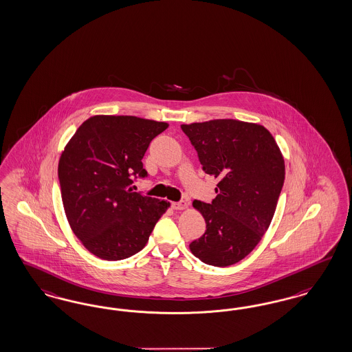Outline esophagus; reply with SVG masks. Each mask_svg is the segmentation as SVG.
I'll return each instance as SVG.
<instances>
[{
	"label": "esophagus",
	"instance_id": "esophagus-1",
	"mask_svg": "<svg viewBox=\"0 0 352 352\" xmlns=\"http://www.w3.org/2000/svg\"><path fill=\"white\" fill-rule=\"evenodd\" d=\"M171 206H173V209H175V210H183V209H186L188 204L186 203V201H174V203H171Z\"/></svg>",
	"mask_w": 352,
	"mask_h": 352
}]
</instances>
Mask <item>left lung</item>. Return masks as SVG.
<instances>
[{
    "label": "left lung",
    "instance_id": "1",
    "mask_svg": "<svg viewBox=\"0 0 352 352\" xmlns=\"http://www.w3.org/2000/svg\"><path fill=\"white\" fill-rule=\"evenodd\" d=\"M181 127L203 170L219 181L210 204L192 203L206 230L190 250L208 265L236 264L261 241L274 216L285 181L283 156L257 123L213 120Z\"/></svg>",
    "mask_w": 352,
    "mask_h": 352
}]
</instances>
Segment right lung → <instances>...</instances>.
Segmentation results:
<instances>
[{
  "instance_id": "obj_1",
  "label": "right lung",
  "mask_w": 352,
  "mask_h": 352,
  "mask_svg": "<svg viewBox=\"0 0 352 352\" xmlns=\"http://www.w3.org/2000/svg\"><path fill=\"white\" fill-rule=\"evenodd\" d=\"M166 122L133 116H94L65 146L58 179L74 234L94 255L117 261L144 248L170 203L133 192V177H146L142 160Z\"/></svg>"
}]
</instances>
